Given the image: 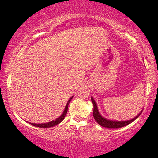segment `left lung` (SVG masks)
<instances>
[{
    "instance_id": "left-lung-1",
    "label": "left lung",
    "mask_w": 158,
    "mask_h": 158,
    "mask_svg": "<svg viewBox=\"0 0 158 158\" xmlns=\"http://www.w3.org/2000/svg\"><path fill=\"white\" fill-rule=\"evenodd\" d=\"M91 101L92 103H93L94 106V111H93V116L95 119V120L98 123V124L100 125L101 126L105 127V128H122V127H124L127 126V125L130 124V123L135 121L137 117L140 115L141 113H139L137 117H135V118L130 119V120H127V121H119V122H117V121H111V120H108V119H105L104 117H102V116L100 115L97 109V104H96V102L94 101V99L93 98H91Z\"/></svg>"
}]
</instances>
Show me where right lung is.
<instances>
[{"instance_id":"obj_1","label":"right lung","mask_w":158,"mask_h":158,"mask_svg":"<svg viewBox=\"0 0 158 158\" xmlns=\"http://www.w3.org/2000/svg\"><path fill=\"white\" fill-rule=\"evenodd\" d=\"M73 97H70V99H69L68 103H67L66 105V107H65V109L64 110V112H63V114H61V117H59V118H57L56 119V120H53V121H51V122H49V123H41V124H35V123H29L30 124L32 125L33 126H36V127H39V128H50V127H52V126H55L56 125L59 124L61 121L63 120V119H64L65 116H66L67 114V112H68V106H69V103H70V101H71L72 98Z\"/></svg>"}]
</instances>
